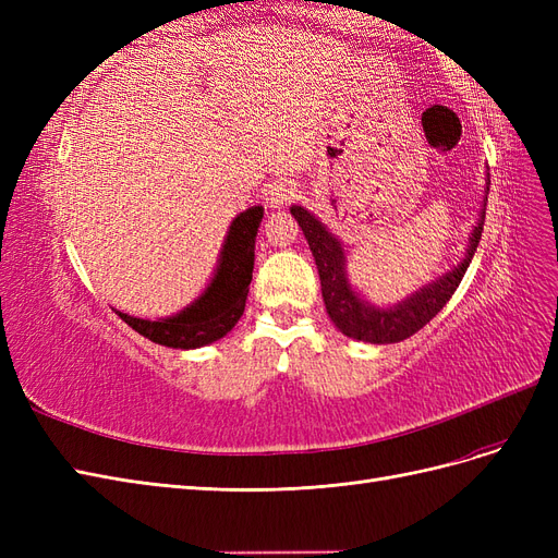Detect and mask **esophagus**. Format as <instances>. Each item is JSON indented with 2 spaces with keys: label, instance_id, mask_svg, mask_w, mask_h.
Returning a JSON list of instances; mask_svg holds the SVG:
<instances>
[{
  "label": "esophagus",
  "instance_id": "1",
  "mask_svg": "<svg viewBox=\"0 0 558 558\" xmlns=\"http://www.w3.org/2000/svg\"><path fill=\"white\" fill-rule=\"evenodd\" d=\"M295 193H298V189H295L293 181H275V183L267 185L265 199H267L269 207H281L289 199H293Z\"/></svg>",
  "mask_w": 558,
  "mask_h": 558
}]
</instances>
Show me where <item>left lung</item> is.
Segmentation results:
<instances>
[{"label":"left lung","mask_w":558,"mask_h":558,"mask_svg":"<svg viewBox=\"0 0 558 558\" xmlns=\"http://www.w3.org/2000/svg\"><path fill=\"white\" fill-rule=\"evenodd\" d=\"M291 214L295 216L298 226L302 228V234L312 248V256L316 260L318 279H320V293H324L326 312L332 318V324L340 328L347 337L353 340L369 342V344H393L402 342L424 328L428 320L440 312L453 291L459 289V283L465 275V269L475 256L477 244L482 240L484 230V214H486V199L480 221L470 234V244L465 251V258L449 269L437 281L424 286L416 293H412L408 300L398 302L393 307H375L365 302L356 291L351 289L347 279V256L342 242L318 221L314 214H310L305 207H291Z\"/></svg>","instance_id":"8db88e82"}]
</instances>
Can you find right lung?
<instances>
[{"label": "right lung", "instance_id": "1", "mask_svg": "<svg viewBox=\"0 0 558 558\" xmlns=\"http://www.w3.org/2000/svg\"><path fill=\"white\" fill-rule=\"evenodd\" d=\"M263 221V207H251L242 211L230 223L228 238L221 248L216 272L195 302L183 307L179 314L148 320L123 312H116L125 324L148 337L150 342L172 349H197L221 340L228 335L246 307L248 283L253 275V258H256V234Z\"/></svg>", "mask_w": 558, "mask_h": 558}]
</instances>
